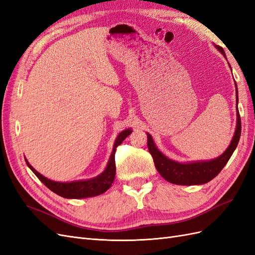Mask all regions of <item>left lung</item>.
<instances>
[{
	"mask_svg": "<svg viewBox=\"0 0 255 255\" xmlns=\"http://www.w3.org/2000/svg\"><path fill=\"white\" fill-rule=\"evenodd\" d=\"M217 49L226 56V53L219 45H216ZM236 85V83H235ZM236 97H237V86H236ZM238 99V97H237ZM242 132L241 116L237 110V126L232 141L229 148L219 157L207 161H197V163L180 164L167 158L163 153H160L153 142L151 135L148 133V148L149 152L153 157L154 164L157 171L165 180L176 185H200L205 184L213 180L222 169L227 165L230 157L232 156L234 150L238 144L239 138Z\"/></svg>",
	"mask_w": 255,
	"mask_h": 255,
	"instance_id": "left-lung-1",
	"label": "left lung"
}]
</instances>
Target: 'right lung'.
<instances>
[{
	"instance_id": "add662e5",
	"label": "right lung",
	"mask_w": 255,
	"mask_h": 255,
	"mask_svg": "<svg viewBox=\"0 0 255 255\" xmlns=\"http://www.w3.org/2000/svg\"><path fill=\"white\" fill-rule=\"evenodd\" d=\"M132 133V130L129 128L123 130L121 132L116 142L114 144V149L112 152V155L110 157V161L107 164V167L100 175H98L95 179L87 180V181H76V182H70V183H59V182H54L51 181L47 177L41 175L39 172H37L35 169L29 165L28 161L25 159L27 166L30 168L36 176L39 179L45 186H47L50 190L55 192L56 195L64 197L67 199H81V198H88V197H95L99 196L105 192L109 189L115 180V174H116V164H115V153L116 149L119 144L122 143V141L126 139V138Z\"/></svg>"
}]
</instances>
